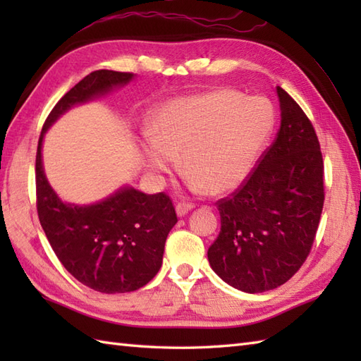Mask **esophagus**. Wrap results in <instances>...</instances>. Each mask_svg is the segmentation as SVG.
I'll return each mask as SVG.
<instances>
[{
	"label": "esophagus",
	"mask_w": 361,
	"mask_h": 361,
	"mask_svg": "<svg viewBox=\"0 0 361 361\" xmlns=\"http://www.w3.org/2000/svg\"><path fill=\"white\" fill-rule=\"evenodd\" d=\"M195 208V204L194 203H185V202H180V203H176V206H175V211H176V214H178V217H183V216H186V214L189 212V211H192Z\"/></svg>",
	"instance_id": "1"
}]
</instances>
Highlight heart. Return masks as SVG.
Here are the masks:
<instances>
[{"label": "heart", "instance_id": "heart-1", "mask_svg": "<svg viewBox=\"0 0 361 361\" xmlns=\"http://www.w3.org/2000/svg\"><path fill=\"white\" fill-rule=\"evenodd\" d=\"M273 110L260 97L220 88L164 104L145 136L153 173L169 172L181 152L190 186L224 194L247 180L273 128Z\"/></svg>", "mask_w": 361, "mask_h": 361}]
</instances>
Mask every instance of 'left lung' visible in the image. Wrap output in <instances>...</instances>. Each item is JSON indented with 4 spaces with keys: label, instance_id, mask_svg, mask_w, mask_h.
I'll use <instances>...</instances> for the list:
<instances>
[{
    "label": "left lung",
    "instance_id": "8db88e82",
    "mask_svg": "<svg viewBox=\"0 0 361 361\" xmlns=\"http://www.w3.org/2000/svg\"><path fill=\"white\" fill-rule=\"evenodd\" d=\"M281 127L240 188L216 204L220 233L209 265L229 286L262 293L305 262L324 204V164L310 119L281 87Z\"/></svg>",
    "mask_w": 361,
    "mask_h": 361
}]
</instances>
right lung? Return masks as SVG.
<instances>
[{"label":"right lung","instance_id":"add662e5","mask_svg":"<svg viewBox=\"0 0 361 361\" xmlns=\"http://www.w3.org/2000/svg\"><path fill=\"white\" fill-rule=\"evenodd\" d=\"M132 79V73L110 70L83 78L46 118L35 158L37 212L54 252L83 286L109 295L135 291L155 278L167 234L178 221L172 200L164 192L149 195L126 186L94 204L63 203L46 180L42 145L48 128L71 106Z\"/></svg>","mask_w":361,"mask_h":361}]
</instances>
